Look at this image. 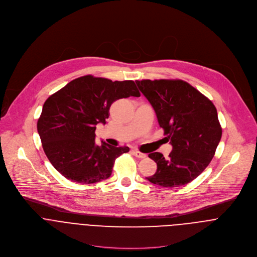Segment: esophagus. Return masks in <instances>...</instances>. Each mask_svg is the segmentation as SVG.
Here are the masks:
<instances>
[{
    "instance_id": "34e87169",
    "label": "esophagus",
    "mask_w": 257,
    "mask_h": 257,
    "mask_svg": "<svg viewBox=\"0 0 257 257\" xmlns=\"http://www.w3.org/2000/svg\"><path fill=\"white\" fill-rule=\"evenodd\" d=\"M134 155H135L137 158H139V159H144V158L147 157L146 154H143V153H141L140 151H134Z\"/></svg>"
}]
</instances>
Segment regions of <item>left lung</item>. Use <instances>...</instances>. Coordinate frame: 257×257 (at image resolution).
Listing matches in <instances>:
<instances>
[{
  "label": "left lung",
  "mask_w": 257,
  "mask_h": 257,
  "mask_svg": "<svg viewBox=\"0 0 257 257\" xmlns=\"http://www.w3.org/2000/svg\"><path fill=\"white\" fill-rule=\"evenodd\" d=\"M152 104L160 126L173 147L169 157L152 153L157 172L147 179L156 185L180 187L196 179L210 164L222 128L212 101L180 79L137 80Z\"/></svg>",
  "instance_id": "obj_1"
}]
</instances>
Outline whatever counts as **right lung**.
Returning <instances> with one entry per match:
<instances>
[{
	"instance_id": "1",
	"label": "right lung",
	"mask_w": 257,
	"mask_h": 257,
	"mask_svg": "<svg viewBox=\"0 0 257 257\" xmlns=\"http://www.w3.org/2000/svg\"><path fill=\"white\" fill-rule=\"evenodd\" d=\"M130 96H141L133 80L85 75L47 98L37 130L48 160L62 176L81 184L110 177L115 159L130 148L97 146L96 124H105L112 102Z\"/></svg>"
}]
</instances>
